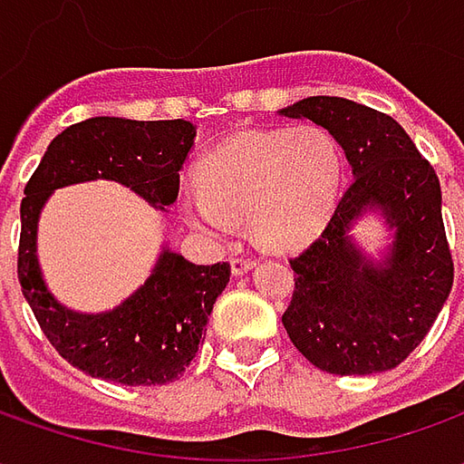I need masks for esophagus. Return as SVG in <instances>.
Here are the masks:
<instances>
[{"label": "esophagus", "mask_w": 464, "mask_h": 464, "mask_svg": "<svg viewBox=\"0 0 464 464\" xmlns=\"http://www.w3.org/2000/svg\"><path fill=\"white\" fill-rule=\"evenodd\" d=\"M229 266H232V274H235V276H242V274H247L250 268H256V266H258V258L232 256V258H229Z\"/></svg>", "instance_id": "34e87169"}]
</instances>
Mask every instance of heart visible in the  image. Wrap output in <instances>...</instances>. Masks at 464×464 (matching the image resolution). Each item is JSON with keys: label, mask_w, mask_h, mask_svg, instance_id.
<instances>
[{"label": "heart", "mask_w": 464, "mask_h": 464, "mask_svg": "<svg viewBox=\"0 0 464 464\" xmlns=\"http://www.w3.org/2000/svg\"><path fill=\"white\" fill-rule=\"evenodd\" d=\"M343 178L335 139L320 126L245 131L206 152L196 165L201 196L180 208L190 227L211 237L250 222L266 247L296 250L325 227Z\"/></svg>", "instance_id": "1"}]
</instances>
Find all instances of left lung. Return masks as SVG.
Returning a JSON list of instances; mask_svg holds the SVG:
<instances>
[{"label": "left lung", "mask_w": 464, "mask_h": 464, "mask_svg": "<svg viewBox=\"0 0 464 464\" xmlns=\"http://www.w3.org/2000/svg\"><path fill=\"white\" fill-rule=\"evenodd\" d=\"M328 129L353 180L320 237L296 258L281 323L299 353L330 374H374L405 362L452 292L455 263L441 222V188L398 121L346 98H304L278 111ZM380 208L396 240L372 261L350 240L355 219Z\"/></svg>", "instance_id": "obj_1"}]
</instances>
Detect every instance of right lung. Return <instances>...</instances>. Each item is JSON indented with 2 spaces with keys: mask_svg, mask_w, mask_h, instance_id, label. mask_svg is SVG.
Listing matches in <instances>:
<instances>
[{
  "mask_svg": "<svg viewBox=\"0 0 464 464\" xmlns=\"http://www.w3.org/2000/svg\"><path fill=\"white\" fill-rule=\"evenodd\" d=\"M190 121L87 118L63 129L30 175L20 204L17 278L38 325L72 366L121 384L178 380L204 343L217 296L229 281V263L196 266L165 247L144 286L98 314L66 310L48 292L35 256L38 217L48 196L84 180H116L154 208L178 198L180 169L193 147Z\"/></svg>",
  "mask_w": 464,
  "mask_h": 464,
  "instance_id": "obj_1",
  "label": "right lung"
}]
</instances>
